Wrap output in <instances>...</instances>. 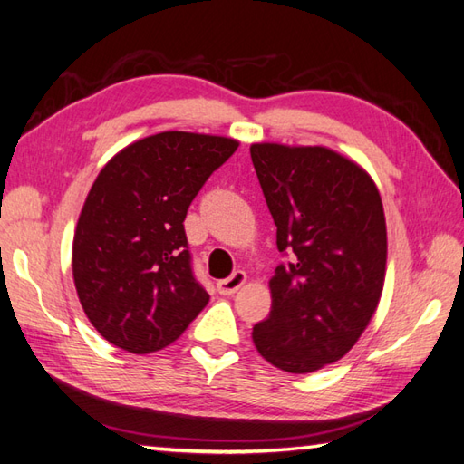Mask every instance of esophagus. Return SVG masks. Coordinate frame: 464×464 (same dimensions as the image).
<instances>
[{
	"label": "esophagus",
	"instance_id": "obj_1",
	"mask_svg": "<svg viewBox=\"0 0 464 464\" xmlns=\"http://www.w3.org/2000/svg\"><path fill=\"white\" fill-rule=\"evenodd\" d=\"M244 284H246V272L236 270L230 277H226V280L216 284V287H218V292L222 295H232V294L238 292Z\"/></svg>",
	"mask_w": 464,
	"mask_h": 464
}]
</instances>
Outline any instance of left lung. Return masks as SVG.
I'll list each match as a JSON object with an SVG mask.
<instances>
[{"label":"left lung","mask_w":464,"mask_h":464,"mask_svg":"<svg viewBox=\"0 0 464 464\" xmlns=\"http://www.w3.org/2000/svg\"><path fill=\"white\" fill-rule=\"evenodd\" d=\"M252 162L290 252L270 280L272 310L254 325L260 355L287 373L335 363L362 337L385 284L383 202L367 170L327 147L254 142Z\"/></svg>","instance_id":"1"}]
</instances>
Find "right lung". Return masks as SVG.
<instances>
[{
  "label": "right lung",
  "mask_w": 464,
  "mask_h": 464,
  "mask_svg": "<svg viewBox=\"0 0 464 464\" xmlns=\"http://www.w3.org/2000/svg\"><path fill=\"white\" fill-rule=\"evenodd\" d=\"M240 142L167 130L119 150L92 182L73 238V280L92 327L152 353L184 334L210 295L194 280L184 218Z\"/></svg>",
  "instance_id": "obj_1"
}]
</instances>
